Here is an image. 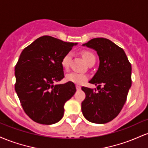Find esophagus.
Here are the masks:
<instances>
[{
    "instance_id": "34e87169",
    "label": "esophagus",
    "mask_w": 148,
    "mask_h": 148,
    "mask_svg": "<svg viewBox=\"0 0 148 148\" xmlns=\"http://www.w3.org/2000/svg\"><path fill=\"white\" fill-rule=\"evenodd\" d=\"M76 90H81V86H78V85H77V86H76Z\"/></svg>"
}]
</instances>
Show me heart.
Segmentation results:
<instances>
[{
    "label": "heart",
    "mask_w": 148,
    "mask_h": 148,
    "mask_svg": "<svg viewBox=\"0 0 148 148\" xmlns=\"http://www.w3.org/2000/svg\"><path fill=\"white\" fill-rule=\"evenodd\" d=\"M82 56L85 61H86L87 63L90 62L91 60L95 59V56L94 54L90 51H84L82 52ZM72 56V53L68 52L62 57V60H61V64H62V67H63L64 69H67L69 67ZM65 79L66 81H69V82L78 85H81L84 84L85 81L88 79V76L85 75V74H79V73L76 72H71L66 75Z\"/></svg>",
    "instance_id": "heart-1"
}]
</instances>
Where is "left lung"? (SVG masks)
Instances as JSON below:
<instances>
[{
  "instance_id": "obj_1",
  "label": "left lung",
  "mask_w": 148,
  "mask_h": 148,
  "mask_svg": "<svg viewBox=\"0 0 148 148\" xmlns=\"http://www.w3.org/2000/svg\"><path fill=\"white\" fill-rule=\"evenodd\" d=\"M84 45L96 51L100 62L89 81L98 85V91L81 88L86 93L81 103L83 115L91 123H107L118 116L126 102L132 86V66L123 49L108 39H92Z\"/></svg>"
}]
</instances>
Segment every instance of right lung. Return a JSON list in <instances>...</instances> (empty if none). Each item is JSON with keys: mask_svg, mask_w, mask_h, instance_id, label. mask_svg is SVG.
Here are the masks:
<instances>
[{"mask_svg": "<svg viewBox=\"0 0 148 148\" xmlns=\"http://www.w3.org/2000/svg\"><path fill=\"white\" fill-rule=\"evenodd\" d=\"M75 45L45 35L21 52L15 66V90L33 121L52 125L63 117L64 105L76 92L75 85L53 84L64 78L61 60Z\"/></svg>", "mask_w": 148, "mask_h": 148, "instance_id": "add662e5", "label": "right lung"}]
</instances>
